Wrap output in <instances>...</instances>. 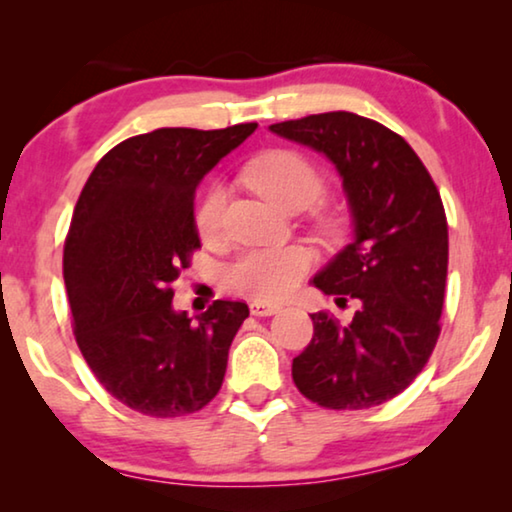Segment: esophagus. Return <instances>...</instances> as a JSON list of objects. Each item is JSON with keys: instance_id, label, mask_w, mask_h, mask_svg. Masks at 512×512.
I'll return each instance as SVG.
<instances>
[{"instance_id": "1", "label": "esophagus", "mask_w": 512, "mask_h": 512, "mask_svg": "<svg viewBox=\"0 0 512 512\" xmlns=\"http://www.w3.org/2000/svg\"><path fill=\"white\" fill-rule=\"evenodd\" d=\"M278 311L280 306L271 304V301H253V304H250V313L257 315V318H266V315H273Z\"/></svg>"}]
</instances>
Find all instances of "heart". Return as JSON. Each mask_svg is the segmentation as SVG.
<instances>
[{
  "label": "heart",
  "mask_w": 512,
  "mask_h": 512,
  "mask_svg": "<svg viewBox=\"0 0 512 512\" xmlns=\"http://www.w3.org/2000/svg\"><path fill=\"white\" fill-rule=\"evenodd\" d=\"M243 181L280 211L297 213L322 194L320 171L306 157L292 150H271L243 171ZM227 204V187L211 183L199 199L194 222L199 234L211 239L220 232ZM311 266L304 248H257L246 250L225 269V283L232 292L257 301H276L290 294Z\"/></svg>",
  "instance_id": "obj_1"
}]
</instances>
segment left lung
<instances>
[{
  "label": "left lung",
  "mask_w": 512,
  "mask_h": 512,
  "mask_svg": "<svg viewBox=\"0 0 512 512\" xmlns=\"http://www.w3.org/2000/svg\"><path fill=\"white\" fill-rule=\"evenodd\" d=\"M334 164L352 241L311 283L359 301L348 325L313 313V338L292 359L299 392L318 406L359 410L401 394L441 334L448 220L415 150L376 120L331 111L269 127Z\"/></svg>",
  "instance_id": "obj_1"
}]
</instances>
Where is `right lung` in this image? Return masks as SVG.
<instances>
[{
	"mask_svg": "<svg viewBox=\"0 0 512 512\" xmlns=\"http://www.w3.org/2000/svg\"><path fill=\"white\" fill-rule=\"evenodd\" d=\"M257 122L225 129L162 127L109 150L78 197L64 243L76 343L104 390L132 410L178 417L220 392L243 301L190 318L171 283L201 246L194 192Z\"/></svg>",
	"mask_w": 512,
	"mask_h": 512,
	"instance_id": "right-lung-1",
	"label": "right lung"
}]
</instances>
